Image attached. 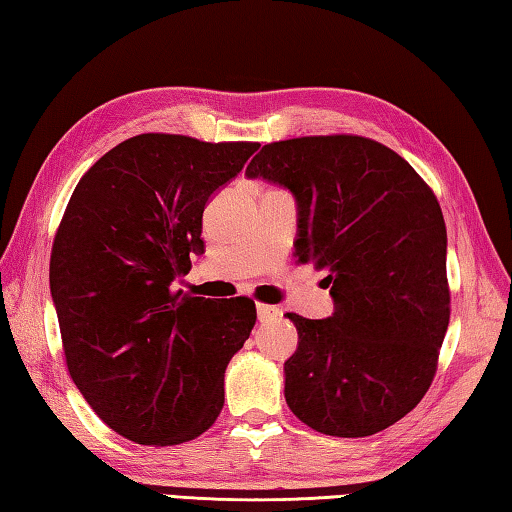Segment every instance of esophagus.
<instances>
[{"label":"esophagus","mask_w":512,"mask_h":512,"mask_svg":"<svg viewBox=\"0 0 512 512\" xmlns=\"http://www.w3.org/2000/svg\"><path fill=\"white\" fill-rule=\"evenodd\" d=\"M279 315H282V310H279L277 306L257 304V317H259V322H273V319H277Z\"/></svg>","instance_id":"1"}]
</instances>
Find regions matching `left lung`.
Returning <instances> with one entry per match:
<instances>
[{
  "label": "left lung",
  "mask_w": 512,
  "mask_h": 512,
  "mask_svg": "<svg viewBox=\"0 0 512 512\" xmlns=\"http://www.w3.org/2000/svg\"><path fill=\"white\" fill-rule=\"evenodd\" d=\"M297 199L299 264L328 270L333 315L286 313L299 344L284 395L317 433L368 437L426 395L450 319L446 224L395 150L359 135L266 144L248 164Z\"/></svg>",
  "instance_id": "8db88e82"
}]
</instances>
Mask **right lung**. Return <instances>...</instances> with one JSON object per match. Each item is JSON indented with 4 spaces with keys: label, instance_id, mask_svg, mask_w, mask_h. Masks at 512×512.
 Listing matches in <instances>:
<instances>
[{
    "label": "right lung",
    "instance_id": "add662e5",
    "mask_svg": "<svg viewBox=\"0 0 512 512\" xmlns=\"http://www.w3.org/2000/svg\"><path fill=\"white\" fill-rule=\"evenodd\" d=\"M257 146L144 133L110 148L70 195L50 253L66 366L130 442L184 444L222 413L226 366L255 326V302L173 284L204 253L208 197Z\"/></svg>",
    "mask_w": 512,
    "mask_h": 512
}]
</instances>
